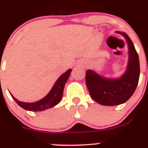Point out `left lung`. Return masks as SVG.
<instances>
[{"instance_id": "8db88e82", "label": "left lung", "mask_w": 148, "mask_h": 148, "mask_svg": "<svg viewBox=\"0 0 148 148\" xmlns=\"http://www.w3.org/2000/svg\"><path fill=\"white\" fill-rule=\"evenodd\" d=\"M117 33L125 37L129 49L125 74L118 79L103 78L91 70H87L85 74V82L91 98L102 105L115 106L125 103L134 93L139 82V56L133 42L125 33Z\"/></svg>"}]
</instances>
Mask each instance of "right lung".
<instances>
[{"label": "right lung", "instance_id": "1", "mask_svg": "<svg viewBox=\"0 0 148 148\" xmlns=\"http://www.w3.org/2000/svg\"><path fill=\"white\" fill-rule=\"evenodd\" d=\"M71 72V69H69L64 74H62L59 77L58 79L56 81L50 92L44 99L38 101L34 102V103H25V102L18 101L12 95H11V96H12V97L13 98V99L16 101L18 105L26 110L38 112L47 110V109H49L51 107H54V106L57 105L58 103L60 102V99H62V96H63L65 84L67 82Z\"/></svg>", "mask_w": 148, "mask_h": 148}]
</instances>
